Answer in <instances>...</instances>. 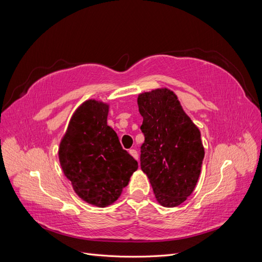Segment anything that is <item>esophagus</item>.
<instances>
[{
	"label": "esophagus",
	"mask_w": 262,
	"mask_h": 262,
	"mask_svg": "<svg viewBox=\"0 0 262 262\" xmlns=\"http://www.w3.org/2000/svg\"><path fill=\"white\" fill-rule=\"evenodd\" d=\"M129 153L131 154V156H132L133 158H136L137 161H139V154H138V150H137V149H130Z\"/></svg>",
	"instance_id": "1"
}]
</instances>
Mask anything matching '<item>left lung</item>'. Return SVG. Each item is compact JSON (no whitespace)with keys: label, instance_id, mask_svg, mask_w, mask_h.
Here are the masks:
<instances>
[{"label":"left lung","instance_id":"8db88e82","mask_svg":"<svg viewBox=\"0 0 262 262\" xmlns=\"http://www.w3.org/2000/svg\"><path fill=\"white\" fill-rule=\"evenodd\" d=\"M143 117L141 169L165 208L178 207L193 192L199 179L204 147L201 133L168 89L142 93L138 97Z\"/></svg>","mask_w":262,"mask_h":262}]
</instances>
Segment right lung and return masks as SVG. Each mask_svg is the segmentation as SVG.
Returning a JSON list of instances; mask_svg holds the SVG:
<instances>
[{"label":"right lung","mask_w":262,"mask_h":262,"mask_svg":"<svg viewBox=\"0 0 262 262\" xmlns=\"http://www.w3.org/2000/svg\"><path fill=\"white\" fill-rule=\"evenodd\" d=\"M108 112L105 102L84 101L71 118L59 147L62 170L75 193L99 208L114 203L138 169V162L107 124Z\"/></svg>","instance_id":"right-lung-1"}]
</instances>
